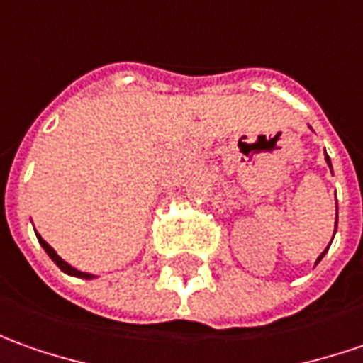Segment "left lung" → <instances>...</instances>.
Segmentation results:
<instances>
[{
    "label": "left lung",
    "mask_w": 363,
    "mask_h": 363,
    "mask_svg": "<svg viewBox=\"0 0 363 363\" xmlns=\"http://www.w3.org/2000/svg\"><path fill=\"white\" fill-rule=\"evenodd\" d=\"M325 162H328V167H330V169H331V160H330V157H328V155H325ZM331 172H333V170H331ZM335 229H337V199H335ZM333 235H335V233H333ZM325 253H328V249H325V251H323V253H321V255L318 257L315 265H318L319 261L323 259V255H325Z\"/></svg>",
    "instance_id": "obj_1"
}]
</instances>
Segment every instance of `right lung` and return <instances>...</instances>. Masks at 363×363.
<instances>
[{"label": "right lung", "instance_id": "1", "mask_svg": "<svg viewBox=\"0 0 363 363\" xmlns=\"http://www.w3.org/2000/svg\"><path fill=\"white\" fill-rule=\"evenodd\" d=\"M35 237H38V241H40V245L44 247V251H45V253H48V257H50V259H52V261H54V263H56L57 267L62 269L64 273H68V275H74V277H80V279H94L96 275H92V273H84V271H78V269H76V267H72L68 261H64V259H62V257H60L56 253V249H54V247H50V245L45 243L44 239H42V237H40L38 233H35Z\"/></svg>", "mask_w": 363, "mask_h": 363}]
</instances>
